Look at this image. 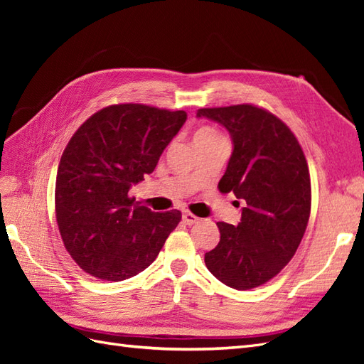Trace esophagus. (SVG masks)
<instances>
[{"mask_svg":"<svg viewBox=\"0 0 364 364\" xmlns=\"http://www.w3.org/2000/svg\"><path fill=\"white\" fill-rule=\"evenodd\" d=\"M182 220H183V223H185V225H194V223L199 222L200 218L197 217V215H194V214H191V213L186 211V213H183V214H182Z\"/></svg>","mask_w":364,"mask_h":364,"instance_id":"34e87169","label":"esophagus"}]
</instances>
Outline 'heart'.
Here are the masks:
<instances>
[{
	"instance_id": "1",
	"label": "heart",
	"mask_w": 364,
	"mask_h": 364,
	"mask_svg": "<svg viewBox=\"0 0 364 364\" xmlns=\"http://www.w3.org/2000/svg\"><path fill=\"white\" fill-rule=\"evenodd\" d=\"M215 138H222L218 135V132H215L211 127H202L196 132L194 141H200V139H215Z\"/></svg>"
}]
</instances>
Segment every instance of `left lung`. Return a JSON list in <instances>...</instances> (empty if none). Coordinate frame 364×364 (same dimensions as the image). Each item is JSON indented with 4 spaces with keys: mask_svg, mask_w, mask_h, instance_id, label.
I'll use <instances>...</instances> for the list:
<instances>
[{
    "mask_svg": "<svg viewBox=\"0 0 364 364\" xmlns=\"http://www.w3.org/2000/svg\"><path fill=\"white\" fill-rule=\"evenodd\" d=\"M197 117L230 134L234 150L218 190L245 205L237 226L217 223L220 241L205 253V264L230 289L259 287L290 262L310 218L311 182L302 147L278 117L258 106L203 107Z\"/></svg>",
    "mask_w": 364,
    "mask_h": 364,
    "instance_id": "left-lung-1",
    "label": "left lung"
}]
</instances>
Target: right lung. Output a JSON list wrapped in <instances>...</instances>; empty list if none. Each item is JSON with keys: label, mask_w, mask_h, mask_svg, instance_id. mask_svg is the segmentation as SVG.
Wrapping results in <instances>:
<instances>
[{"label": "right lung", "mask_w": 364, "mask_h": 364, "mask_svg": "<svg viewBox=\"0 0 364 364\" xmlns=\"http://www.w3.org/2000/svg\"><path fill=\"white\" fill-rule=\"evenodd\" d=\"M185 119V111L112 105L70 139L56 176V220L65 249L86 273L114 282L135 277L179 225L178 209L153 213L129 190L153 173Z\"/></svg>", "instance_id": "right-lung-1"}]
</instances>
